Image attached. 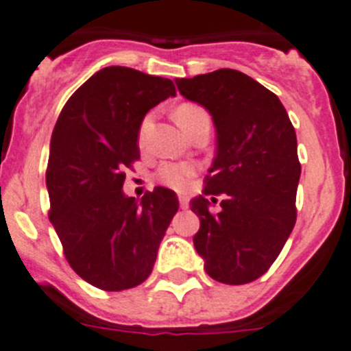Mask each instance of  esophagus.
<instances>
[{"label": "esophagus", "instance_id": "34e87169", "mask_svg": "<svg viewBox=\"0 0 351 351\" xmlns=\"http://www.w3.org/2000/svg\"><path fill=\"white\" fill-rule=\"evenodd\" d=\"M179 205H181V208H188L189 198L186 195H179Z\"/></svg>", "mask_w": 351, "mask_h": 351}]
</instances>
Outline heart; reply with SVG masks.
Listing matches in <instances>:
<instances>
[{"label":"heart","mask_w":351,"mask_h":351,"mask_svg":"<svg viewBox=\"0 0 351 351\" xmlns=\"http://www.w3.org/2000/svg\"><path fill=\"white\" fill-rule=\"evenodd\" d=\"M173 118L179 123V127L189 134L195 125L198 123L204 118H208L207 111L204 108L197 104H181L176 108L173 111ZM151 117L144 118V121L141 123L139 128V144L144 143V137H146L147 125H149ZM156 178L162 184L169 186V188L176 189V191H184L189 186L193 184L195 178H197V167L191 165V163H163L160 167Z\"/></svg>","instance_id":"heart-1"}]
</instances>
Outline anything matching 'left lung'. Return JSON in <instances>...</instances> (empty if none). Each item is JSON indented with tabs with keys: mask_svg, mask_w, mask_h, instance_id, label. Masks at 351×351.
<instances>
[{
	"mask_svg": "<svg viewBox=\"0 0 351 351\" xmlns=\"http://www.w3.org/2000/svg\"><path fill=\"white\" fill-rule=\"evenodd\" d=\"M176 83L212 114L217 151L204 195L214 202L225 197L219 213L204 197L191 200L200 217L193 243L214 280L249 284L268 271L295 224V130L280 99L240 71L217 69Z\"/></svg>",
	"mask_w": 351,
	"mask_h": 351,
	"instance_id": "1",
	"label": "left lung"
}]
</instances>
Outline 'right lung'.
<instances>
[{
  "mask_svg": "<svg viewBox=\"0 0 351 351\" xmlns=\"http://www.w3.org/2000/svg\"><path fill=\"white\" fill-rule=\"evenodd\" d=\"M176 95L170 80L123 66L97 71L62 108L50 141V223L71 268L102 291L143 284L178 212L176 193L125 197V169L141 158L146 112Z\"/></svg>",
  "mask_w": 351,
  "mask_h": 351,
  "instance_id": "1",
  "label": "right lung"
}]
</instances>
